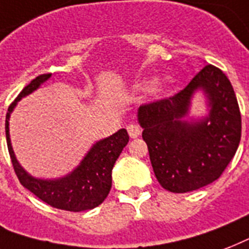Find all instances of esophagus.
<instances>
[{
	"mask_svg": "<svg viewBox=\"0 0 249 249\" xmlns=\"http://www.w3.org/2000/svg\"><path fill=\"white\" fill-rule=\"evenodd\" d=\"M127 131H128V135H130L131 139L138 138L139 135L142 134V130H140V127L138 124H128L127 126Z\"/></svg>",
	"mask_w": 249,
	"mask_h": 249,
	"instance_id": "34e87169",
	"label": "esophagus"
}]
</instances>
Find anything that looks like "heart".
Segmentation results:
<instances>
[{"label": "heart", "mask_w": 249, "mask_h": 249, "mask_svg": "<svg viewBox=\"0 0 249 249\" xmlns=\"http://www.w3.org/2000/svg\"><path fill=\"white\" fill-rule=\"evenodd\" d=\"M161 87H162V84H161V83H156V86H155V90H156V92H157V90H159L160 88H161Z\"/></svg>", "instance_id": "1"}]
</instances>
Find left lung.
<instances>
[{
  "label": "left lung",
  "instance_id": "left-lung-1",
  "mask_svg": "<svg viewBox=\"0 0 249 249\" xmlns=\"http://www.w3.org/2000/svg\"><path fill=\"white\" fill-rule=\"evenodd\" d=\"M196 90L206 94L210 114L198 121H186ZM138 121L156 178L174 194L198 190L217 180L235 156L242 136L234 88L213 65H205L173 97L142 105Z\"/></svg>",
  "mask_w": 249,
  "mask_h": 249
}]
</instances>
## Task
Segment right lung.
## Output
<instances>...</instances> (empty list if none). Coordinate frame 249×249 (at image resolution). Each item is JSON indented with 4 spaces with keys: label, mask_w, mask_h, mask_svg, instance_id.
Here are the masks:
<instances>
[{
    "label": "right lung",
    "mask_w": 249,
    "mask_h": 249,
    "mask_svg": "<svg viewBox=\"0 0 249 249\" xmlns=\"http://www.w3.org/2000/svg\"><path fill=\"white\" fill-rule=\"evenodd\" d=\"M52 74H42L35 78L15 98L7 109L5 131L7 149L19 182L23 187L36 195L51 207L69 212L89 211L98 207L107 198L111 188V170L115 161L128 142V134L121 128L107 139L94 142L86 157L70 174L58 179H38L27 173L15 157L10 142L9 121L10 115L20 98L36 90L42 83L51 78Z\"/></svg>",
    "instance_id": "obj_1"
}]
</instances>
